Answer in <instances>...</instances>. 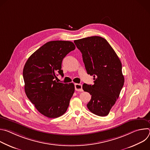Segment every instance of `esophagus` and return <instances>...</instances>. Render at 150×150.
Returning a JSON list of instances; mask_svg holds the SVG:
<instances>
[{
	"instance_id": "obj_1",
	"label": "esophagus",
	"mask_w": 150,
	"mask_h": 150,
	"mask_svg": "<svg viewBox=\"0 0 150 150\" xmlns=\"http://www.w3.org/2000/svg\"><path fill=\"white\" fill-rule=\"evenodd\" d=\"M75 88L77 91H82V84L80 83H75Z\"/></svg>"
}]
</instances>
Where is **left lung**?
<instances>
[{"label":"left lung","mask_w":150,"mask_h":150,"mask_svg":"<svg viewBox=\"0 0 150 150\" xmlns=\"http://www.w3.org/2000/svg\"><path fill=\"white\" fill-rule=\"evenodd\" d=\"M81 51L85 69L93 75L94 85L83 83L82 89L91 95L87 108L93 113L108 115L124 84L122 63L105 39L93 36L74 41Z\"/></svg>","instance_id":"8db88e82"}]
</instances>
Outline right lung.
I'll list each match as a JSON object with an SVG mask.
<instances>
[{"instance_id": "add662e5", "label": "right lung", "mask_w": 150, "mask_h": 150, "mask_svg": "<svg viewBox=\"0 0 150 150\" xmlns=\"http://www.w3.org/2000/svg\"><path fill=\"white\" fill-rule=\"evenodd\" d=\"M75 46L69 41H52L37 50L26 62L23 69L25 92L37 110L49 118L65 113L75 87L73 83L56 81L63 75L62 62Z\"/></svg>"}]
</instances>
